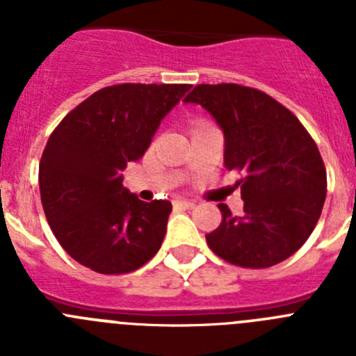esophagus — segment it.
<instances>
[{
    "label": "esophagus",
    "mask_w": 356,
    "mask_h": 356,
    "mask_svg": "<svg viewBox=\"0 0 356 356\" xmlns=\"http://www.w3.org/2000/svg\"><path fill=\"white\" fill-rule=\"evenodd\" d=\"M172 205H175V209H194L196 203H193V201H185V200H176Z\"/></svg>",
    "instance_id": "esophagus-1"
}]
</instances>
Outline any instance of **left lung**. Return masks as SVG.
Instances as JSON below:
<instances>
[{
	"label": "left lung",
	"mask_w": 356,
	"mask_h": 356,
	"mask_svg": "<svg viewBox=\"0 0 356 356\" xmlns=\"http://www.w3.org/2000/svg\"><path fill=\"white\" fill-rule=\"evenodd\" d=\"M184 102L213 115L225 134L226 169L242 175L244 213L221 203L209 248L250 269L287 260L314 232L326 197L325 162L307 128L275 97L244 85L201 83Z\"/></svg>",
	"instance_id": "8db88e82"
}]
</instances>
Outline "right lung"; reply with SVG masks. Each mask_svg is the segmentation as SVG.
<instances>
[{"mask_svg":"<svg viewBox=\"0 0 356 356\" xmlns=\"http://www.w3.org/2000/svg\"><path fill=\"white\" fill-rule=\"evenodd\" d=\"M188 83H119L72 108L49 135L39 163L40 201L60 246L102 275L143 267L162 246L172 207L140 201L122 171L146 153L160 121Z\"/></svg>","mask_w":356,"mask_h":356,"instance_id":"obj_1","label":"right lung"}]
</instances>
